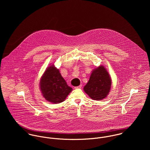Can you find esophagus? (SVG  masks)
I'll use <instances>...</instances> for the list:
<instances>
[{
  "label": "esophagus",
  "mask_w": 150,
  "mask_h": 150,
  "mask_svg": "<svg viewBox=\"0 0 150 150\" xmlns=\"http://www.w3.org/2000/svg\"><path fill=\"white\" fill-rule=\"evenodd\" d=\"M81 86H82L81 85L78 86H75V87H74V89H79V88H81Z\"/></svg>",
  "instance_id": "34e87169"
}]
</instances>
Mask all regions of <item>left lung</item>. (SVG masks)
Wrapping results in <instances>:
<instances>
[{"instance_id": "obj_1", "label": "left lung", "mask_w": 150, "mask_h": 150, "mask_svg": "<svg viewBox=\"0 0 150 150\" xmlns=\"http://www.w3.org/2000/svg\"><path fill=\"white\" fill-rule=\"evenodd\" d=\"M111 86L110 76L107 69L101 65L93 70L84 91L92 99L101 100L108 95Z\"/></svg>"}]
</instances>
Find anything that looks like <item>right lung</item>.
<instances>
[{"mask_svg": "<svg viewBox=\"0 0 150 150\" xmlns=\"http://www.w3.org/2000/svg\"><path fill=\"white\" fill-rule=\"evenodd\" d=\"M40 89L43 97L55 104L64 102L73 89L67 84L54 64L48 67L44 71L40 79Z\"/></svg>", "mask_w": 150, "mask_h": 150, "instance_id": "obj_1", "label": "right lung"}]
</instances>
